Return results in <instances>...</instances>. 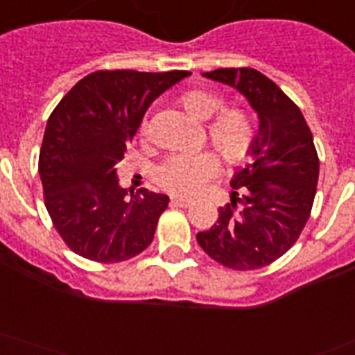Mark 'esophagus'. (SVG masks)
I'll list each match as a JSON object with an SVG mask.
<instances>
[{"label": "esophagus", "mask_w": 355, "mask_h": 355, "mask_svg": "<svg viewBox=\"0 0 355 355\" xmlns=\"http://www.w3.org/2000/svg\"><path fill=\"white\" fill-rule=\"evenodd\" d=\"M174 207H181V209H189V207H192V201L190 199H180V198H172L171 201Z\"/></svg>", "instance_id": "34e87169"}]
</instances>
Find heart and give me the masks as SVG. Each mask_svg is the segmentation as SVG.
I'll return each instance as SVG.
<instances>
[{
    "label": "heart",
    "mask_w": 355,
    "mask_h": 355,
    "mask_svg": "<svg viewBox=\"0 0 355 355\" xmlns=\"http://www.w3.org/2000/svg\"><path fill=\"white\" fill-rule=\"evenodd\" d=\"M181 107L198 121L207 123V137L219 159L228 168L245 165L254 154L257 139L256 121L243 108H225V99L207 89H194L180 98ZM218 159L210 152L172 154L154 171L161 190L175 198H196L218 174Z\"/></svg>",
    "instance_id": "heart-1"
}]
</instances>
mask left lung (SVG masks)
<instances>
[{"label": "left lung", "instance_id": "obj_1", "mask_svg": "<svg viewBox=\"0 0 355 355\" xmlns=\"http://www.w3.org/2000/svg\"><path fill=\"white\" fill-rule=\"evenodd\" d=\"M203 76L248 99L259 134L254 161L232 180L230 203L219 207L218 221L196 239L219 265L257 270L288 252L309 221L319 178L314 137L300 107L261 72L241 67Z\"/></svg>", "mask_w": 355, "mask_h": 355}]
</instances>
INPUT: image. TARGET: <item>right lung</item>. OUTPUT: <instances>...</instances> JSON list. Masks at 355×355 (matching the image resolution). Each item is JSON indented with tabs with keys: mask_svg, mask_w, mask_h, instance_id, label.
I'll return each mask as SVG.
<instances>
[{
	"mask_svg": "<svg viewBox=\"0 0 355 355\" xmlns=\"http://www.w3.org/2000/svg\"><path fill=\"white\" fill-rule=\"evenodd\" d=\"M187 76L189 70H98L52 110L37 166L52 225L78 256L121 263L152 243L168 196L139 189L128 199L116 165L146 108Z\"/></svg>",
	"mask_w": 355,
	"mask_h": 355,
	"instance_id": "add662e5",
	"label": "right lung"
}]
</instances>
